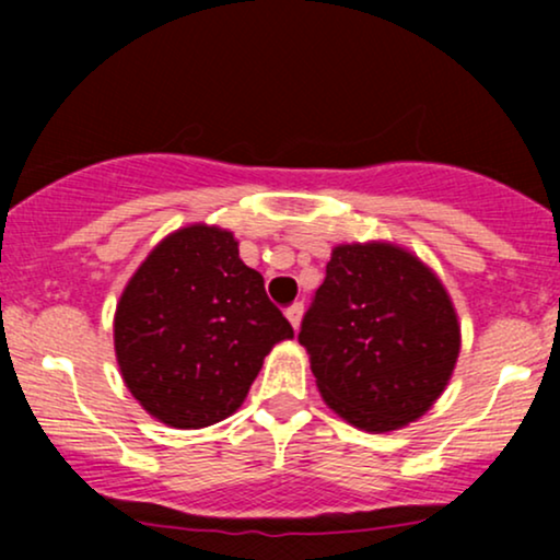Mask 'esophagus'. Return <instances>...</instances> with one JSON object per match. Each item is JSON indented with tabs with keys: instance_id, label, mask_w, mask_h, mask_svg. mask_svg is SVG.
<instances>
[{
	"instance_id": "1",
	"label": "esophagus",
	"mask_w": 560,
	"mask_h": 560,
	"mask_svg": "<svg viewBox=\"0 0 560 560\" xmlns=\"http://www.w3.org/2000/svg\"><path fill=\"white\" fill-rule=\"evenodd\" d=\"M302 311H305V307H302V302H294L292 307H287V318H289V324L294 326V329H300V320H302Z\"/></svg>"
}]
</instances>
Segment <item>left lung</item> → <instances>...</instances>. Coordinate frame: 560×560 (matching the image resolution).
<instances>
[{
	"instance_id": "8db88e82",
	"label": "left lung",
	"mask_w": 560,
	"mask_h": 560,
	"mask_svg": "<svg viewBox=\"0 0 560 560\" xmlns=\"http://www.w3.org/2000/svg\"><path fill=\"white\" fill-rule=\"evenodd\" d=\"M298 339L326 405L365 432L421 419L460 352L458 316L442 281L387 242L334 247Z\"/></svg>"
}]
</instances>
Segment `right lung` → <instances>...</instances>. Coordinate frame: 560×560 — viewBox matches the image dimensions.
Here are the masks:
<instances>
[{
    "label": "right lung",
    "instance_id": "obj_1",
    "mask_svg": "<svg viewBox=\"0 0 560 560\" xmlns=\"http://www.w3.org/2000/svg\"><path fill=\"white\" fill-rule=\"evenodd\" d=\"M294 331L240 258L231 231H173L131 276L115 311V358L141 408L176 429L223 421L262 358Z\"/></svg>",
    "mask_w": 560,
    "mask_h": 560
}]
</instances>
